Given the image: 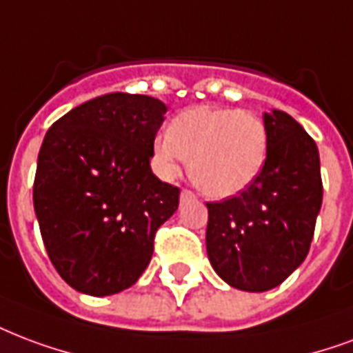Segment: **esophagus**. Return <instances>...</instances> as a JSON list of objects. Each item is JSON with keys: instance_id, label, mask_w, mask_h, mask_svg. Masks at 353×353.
Wrapping results in <instances>:
<instances>
[{"instance_id": "34e87169", "label": "esophagus", "mask_w": 353, "mask_h": 353, "mask_svg": "<svg viewBox=\"0 0 353 353\" xmlns=\"http://www.w3.org/2000/svg\"><path fill=\"white\" fill-rule=\"evenodd\" d=\"M181 198H183V200L194 198V192H192V190H189V189H183V190H181Z\"/></svg>"}]
</instances>
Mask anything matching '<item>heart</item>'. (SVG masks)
I'll use <instances>...</instances> for the list:
<instances>
[{"instance_id": "b5f03b06", "label": "heart", "mask_w": 353, "mask_h": 353, "mask_svg": "<svg viewBox=\"0 0 353 353\" xmlns=\"http://www.w3.org/2000/svg\"><path fill=\"white\" fill-rule=\"evenodd\" d=\"M265 157V123L254 112L234 108H189L153 143V164L164 179L176 177L189 159L194 183L213 198L247 189L262 172Z\"/></svg>"}]
</instances>
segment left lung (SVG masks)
<instances>
[{
    "instance_id": "obj_1",
    "label": "left lung",
    "mask_w": 353,
    "mask_h": 353,
    "mask_svg": "<svg viewBox=\"0 0 353 353\" xmlns=\"http://www.w3.org/2000/svg\"><path fill=\"white\" fill-rule=\"evenodd\" d=\"M268 157L237 196L208 202V256L224 283L265 292L307 258L322 208L320 155L314 140L286 112L263 114Z\"/></svg>"
}]
</instances>
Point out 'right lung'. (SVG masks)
<instances>
[{
    "instance_id": "right-lung-1",
    "label": "right lung",
    "mask_w": 353,
    "mask_h": 353,
    "mask_svg": "<svg viewBox=\"0 0 353 353\" xmlns=\"http://www.w3.org/2000/svg\"><path fill=\"white\" fill-rule=\"evenodd\" d=\"M166 106L159 99L108 93L72 108L43 140L33 205L50 262L88 296L137 283L159 226L179 205V189L151 172Z\"/></svg>"
}]
</instances>
